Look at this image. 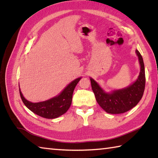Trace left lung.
I'll return each instance as SVG.
<instances>
[{"label":"left lung","mask_w":158,"mask_h":158,"mask_svg":"<svg viewBox=\"0 0 158 158\" xmlns=\"http://www.w3.org/2000/svg\"><path fill=\"white\" fill-rule=\"evenodd\" d=\"M136 53L141 66L139 75L137 81L123 89L106 93L94 79L90 78L91 87L96 100L106 112L111 114H123L130 110L139 103L145 89V68L142 56L138 50Z\"/></svg>","instance_id":"left-lung-1"}]
</instances>
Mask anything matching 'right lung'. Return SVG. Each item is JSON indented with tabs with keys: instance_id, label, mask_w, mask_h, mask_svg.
<instances>
[{
	"instance_id": "right-lung-1",
	"label": "right lung",
	"mask_w": 158,
	"mask_h": 158,
	"mask_svg": "<svg viewBox=\"0 0 158 158\" xmlns=\"http://www.w3.org/2000/svg\"><path fill=\"white\" fill-rule=\"evenodd\" d=\"M81 78L79 77L74 79L67 85L59 95L48 100L36 103L31 102L23 97L19 89L21 98L26 107L33 113L45 118H56L65 114L69 109L73 100L74 88Z\"/></svg>"
}]
</instances>
